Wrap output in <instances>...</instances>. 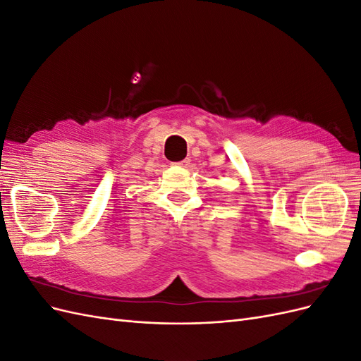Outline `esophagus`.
I'll use <instances>...</instances> for the list:
<instances>
[{
    "label": "esophagus",
    "mask_w": 361,
    "mask_h": 361,
    "mask_svg": "<svg viewBox=\"0 0 361 361\" xmlns=\"http://www.w3.org/2000/svg\"><path fill=\"white\" fill-rule=\"evenodd\" d=\"M174 164H176L178 167L188 169V167H190V164H191V161H190V159H182V161H179V162H174Z\"/></svg>",
    "instance_id": "obj_1"
}]
</instances>
